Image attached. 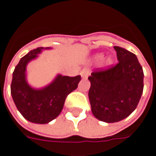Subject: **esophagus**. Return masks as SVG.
Here are the masks:
<instances>
[{"label": "esophagus", "mask_w": 156, "mask_h": 156, "mask_svg": "<svg viewBox=\"0 0 156 156\" xmlns=\"http://www.w3.org/2000/svg\"><path fill=\"white\" fill-rule=\"evenodd\" d=\"M90 74V71L88 69H83L81 71V75L83 78H87Z\"/></svg>", "instance_id": "esophagus-1"}]
</instances>
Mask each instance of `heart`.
Returning <instances> with one entry per match:
<instances>
[{
	"label": "heart",
	"instance_id": "obj_1",
	"mask_svg": "<svg viewBox=\"0 0 156 156\" xmlns=\"http://www.w3.org/2000/svg\"><path fill=\"white\" fill-rule=\"evenodd\" d=\"M104 58V55L103 54H98L95 56V60H97V61H100ZM111 62V60L110 59H108L107 60V63H110Z\"/></svg>",
	"mask_w": 156,
	"mask_h": 156
}]
</instances>
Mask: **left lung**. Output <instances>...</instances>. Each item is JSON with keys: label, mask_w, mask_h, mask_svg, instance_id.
<instances>
[{"label": "left lung", "mask_w": 156, "mask_h": 156, "mask_svg": "<svg viewBox=\"0 0 156 156\" xmlns=\"http://www.w3.org/2000/svg\"><path fill=\"white\" fill-rule=\"evenodd\" d=\"M114 48L117 63L97 68L88 77L92 112L98 119L107 123L120 121L130 115L144 88V72L137 57L124 48Z\"/></svg>", "instance_id": "1"}]
</instances>
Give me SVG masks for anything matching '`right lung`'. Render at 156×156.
<instances>
[{
  "instance_id": "obj_1",
  "label": "right lung",
  "mask_w": 156,
  "mask_h": 156,
  "mask_svg": "<svg viewBox=\"0 0 156 156\" xmlns=\"http://www.w3.org/2000/svg\"><path fill=\"white\" fill-rule=\"evenodd\" d=\"M41 49V47L35 48L21 58L13 72L11 93L16 108L26 119L36 124H48L60 115L67 96L78 88L81 76L58 75L45 88L36 90L31 88L26 82V66Z\"/></svg>"
}]
</instances>
